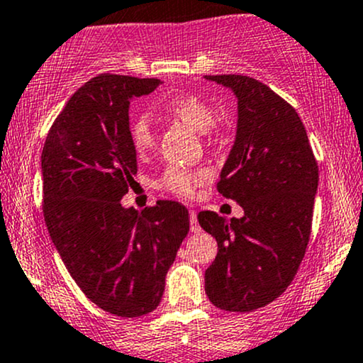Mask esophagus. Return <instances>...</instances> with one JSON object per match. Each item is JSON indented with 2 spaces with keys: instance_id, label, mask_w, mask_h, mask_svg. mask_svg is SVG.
Segmentation results:
<instances>
[{
  "instance_id": "1",
  "label": "esophagus",
  "mask_w": 363,
  "mask_h": 363,
  "mask_svg": "<svg viewBox=\"0 0 363 363\" xmlns=\"http://www.w3.org/2000/svg\"><path fill=\"white\" fill-rule=\"evenodd\" d=\"M189 224H191V233H200V230H201L200 224H198L196 212H194V210H191V212H189Z\"/></svg>"
}]
</instances>
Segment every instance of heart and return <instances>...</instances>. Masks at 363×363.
<instances>
[{"label":"heart","instance_id":"1","mask_svg":"<svg viewBox=\"0 0 363 363\" xmlns=\"http://www.w3.org/2000/svg\"><path fill=\"white\" fill-rule=\"evenodd\" d=\"M160 108L172 115L193 129L208 136L213 130L215 111L205 99L196 94H177L162 101ZM129 139L138 155L148 153L155 141L153 118L146 111H136L129 118ZM208 179L206 170L188 169V167H169L163 174L160 186L165 191L182 198H193L196 188Z\"/></svg>","mask_w":363,"mask_h":363}]
</instances>
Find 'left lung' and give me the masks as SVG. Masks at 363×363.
I'll return each mask as SVG.
<instances>
[{
	"mask_svg": "<svg viewBox=\"0 0 363 363\" xmlns=\"http://www.w3.org/2000/svg\"><path fill=\"white\" fill-rule=\"evenodd\" d=\"M238 98L236 141L217 189L240 203L241 218L200 212L218 245L205 272L208 300L227 312H252L288 289L312 229L318 167L296 110L248 75H205Z\"/></svg>",
	"mask_w": 363,
	"mask_h": 363,
	"instance_id": "left-lung-1",
	"label": "left lung"
}]
</instances>
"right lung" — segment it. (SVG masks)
<instances>
[{
    "label": "right lung",
    "mask_w": 363,
    "mask_h": 363,
    "mask_svg": "<svg viewBox=\"0 0 363 363\" xmlns=\"http://www.w3.org/2000/svg\"><path fill=\"white\" fill-rule=\"evenodd\" d=\"M160 79L101 74L79 87L48 133L41 155L43 213L51 241L82 293L118 317L153 312L189 233L184 205L123 208L138 174L130 99Z\"/></svg>",
    "instance_id": "add662e5"
}]
</instances>
